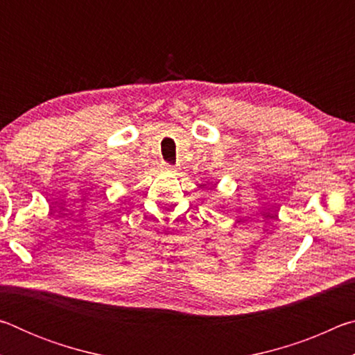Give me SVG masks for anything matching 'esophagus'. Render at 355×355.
<instances>
[{"mask_svg":"<svg viewBox=\"0 0 355 355\" xmlns=\"http://www.w3.org/2000/svg\"><path fill=\"white\" fill-rule=\"evenodd\" d=\"M161 166H163V169H164V171H167V172H169V171H173V166H172V164H169V163H163Z\"/></svg>","mask_w":355,"mask_h":355,"instance_id":"obj_1","label":"esophagus"}]
</instances>
